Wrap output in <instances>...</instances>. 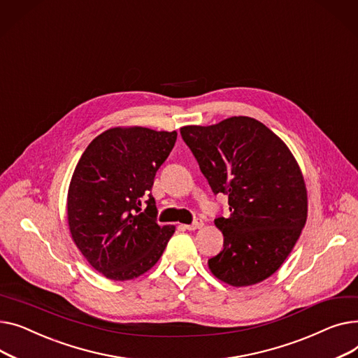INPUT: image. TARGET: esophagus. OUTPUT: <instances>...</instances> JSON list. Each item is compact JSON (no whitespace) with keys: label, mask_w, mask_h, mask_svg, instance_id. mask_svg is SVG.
I'll list each match as a JSON object with an SVG mask.
<instances>
[{"label":"esophagus","mask_w":358,"mask_h":358,"mask_svg":"<svg viewBox=\"0 0 358 358\" xmlns=\"http://www.w3.org/2000/svg\"><path fill=\"white\" fill-rule=\"evenodd\" d=\"M202 225H203L202 220H198V218H196L192 224H187V225H185V228H186V229H189V231H195V229L202 228Z\"/></svg>","instance_id":"obj_1"}]
</instances>
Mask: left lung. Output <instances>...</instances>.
<instances>
[{
	"label": "left lung",
	"instance_id": "1",
	"mask_svg": "<svg viewBox=\"0 0 358 358\" xmlns=\"http://www.w3.org/2000/svg\"><path fill=\"white\" fill-rule=\"evenodd\" d=\"M180 136L214 195L228 196L229 215H217L224 248L209 259L231 286L256 285L275 273L306 222V187L286 144L260 121L231 117L215 125H187Z\"/></svg>",
	"mask_w": 358,
	"mask_h": 358
}]
</instances>
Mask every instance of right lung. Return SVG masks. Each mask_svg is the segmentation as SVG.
I'll return each mask as SVG.
<instances>
[{"label":"right lung","instance_id":"obj_1","mask_svg":"<svg viewBox=\"0 0 358 358\" xmlns=\"http://www.w3.org/2000/svg\"><path fill=\"white\" fill-rule=\"evenodd\" d=\"M176 137V131L111 129L80 156L68 194L69 228L83 257L105 278L143 275L173 236L175 227L157 224L152 187Z\"/></svg>","mask_w":358,"mask_h":358}]
</instances>
